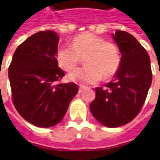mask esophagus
<instances>
[{
    "instance_id": "obj_1",
    "label": "esophagus",
    "mask_w": 160,
    "mask_h": 160,
    "mask_svg": "<svg viewBox=\"0 0 160 160\" xmlns=\"http://www.w3.org/2000/svg\"><path fill=\"white\" fill-rule=\"evenodd\" d=\"M84 88H85L84 86H80V87H79V92H82L83 90H84Z\"/></svg>"
}]
</instances>
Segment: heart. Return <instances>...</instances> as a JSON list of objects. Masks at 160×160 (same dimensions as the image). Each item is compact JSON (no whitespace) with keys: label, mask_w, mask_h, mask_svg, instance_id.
<instances>
[{"label":"heart","mask_w":160,"mask_h":160,"mask_svg":"<svg viewBox=\"0 0 160 160\" xmlns=\"http://www.w3.org/2000/svg\"><path fill=\"white\" fill-rule=\"evenodd\" d=\"M83 57L86 66L68 75L70 81L81 85L96 83L102 77H111L121 63L118 47L92 33L78 34L72 41V46H61L56 54L58 66L66 71L75 68Z\"/></svg>","instance_id":"b5f03b06"}]
</instances>
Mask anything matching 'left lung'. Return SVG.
<instances>
[{
	"instance_id": "8db88e82",
	"label": "left lung",
	"mask_w": 160,
	"mask_h": 160,
	"mask_svg": "<svg viewBox=\"0 0 160 160\" xmlns=\"http://www.w3.org/2000/svg\"><path fill=\"white\" fill-rule=\"evenodd\" d=\"M121 52V63L115 78L105 88L96 87L90 104L92 116L107 127L131 122L144 104L152 81L151 59L141 43L125 31L112 34Z\"/></svg>"
}]
</instances>
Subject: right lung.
<instances>
[{
	"mask_svg": "<svg viewBox=\"0 0 160 160\" xmlns=\"http://www.w3.org/2000/svg\"><path fill=\"white\" fill-rule=\"evenodd\" d=\"M58 40L51 30L31 35L17 48L9 67L16 109L38 127L58 124L78 92L75 83H57L65 76L56 58Z\"/></svg>",
	"mask_w": 160,
	"mask_h": 160,
	"instance_id": "right-lung-1",
	"label": "right lung"
}]
</instances>
